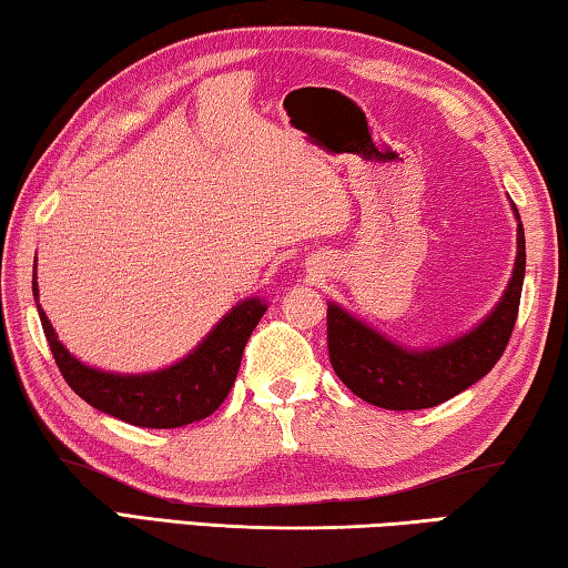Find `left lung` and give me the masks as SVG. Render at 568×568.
I'll use <instances>...</instances> for the list:
<instances>
[{"label": "left lung", "instance_id": "left-lung-1", "mask_svg": "<svg viewBox=\"0 0 568 568\" xmlns=\"http://www.w3.org/2000/svg\"><path fill=\"white\" fill-rule=\"evenodd\" d=\"M518 221V251L500 302L473 329L442 345L412 347L386 337L368 322L327 302V347L337 378L357 398L390 412L439 406L493 371L516 327L526 276V233Z\"/></svg>", "mask_w": 568, "mask_h": 568}]
</instances>
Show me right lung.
Returning a JSON list of instances; mask_svg holds the SVG:
<instances>
[{
  "instance_id": "add662e5",
  "label": "right lung",
  "mask_w": 568,
  "mask_h": 568,
  "mask_svg": "<svg viewBox=\"0 0 568 568\" xmlns=\"http://www.w3.org/2000/svg\"><path fill=\"white\" fill-rule=\"evenodd\" d=\"M32 268V294L42 329L68 386L99 412L144 429H178L211 416L231 394L243 347L268 310L261 296H246L178 363L150 373H113L85 365L60 343L40 307L38 258Z\"/></svg>"
}]
</instances>
